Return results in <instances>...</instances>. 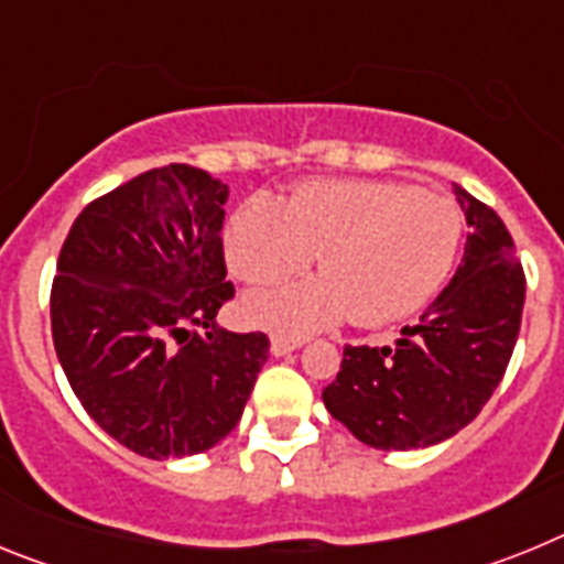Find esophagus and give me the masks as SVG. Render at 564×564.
I'll return each mask as SVG.
<instances>
[{
    "mask_svg": "<svg viewBox=\"0 0 564 564\" xmlns=\"http://www.w3.org/2000/svg\"><path fill=\"white\" fill-rule=\"evenodd\" d=\"M299 347H302V338L282 336V333H273V336H271V352H273V356H288V352L299 350Z\"/></svg>",
    "mask_w": 564,
    "mask_h": 564,
    "instance_id": "esophagus-1",
    "label": "esophagus"
}]
</instances>
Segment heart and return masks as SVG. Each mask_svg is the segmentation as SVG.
Returning a JSON list of instances; mask_svg holds the SVG:
<instances>
[{
    "mask_svg": "<svg viewBox=\"0 0 564 564\" xmlns=\"http://www.w3.org/2000/svg\"><path fill=\"white\" fill-rule=\"evenodd\" d=\"M460 237L463 212L441 194L406 183H305L285 206L248 197L228 223L226 257L239 279L273 285L322 251L325 273L242 302L253 325L311 333L350 316L390 325L423 311L446 285Z\"/></svg>",
    "mask_w": 564,
    "mask_h": 564,
    "instance_id": "heart-1",
    "label": "heart"
}]
</instances>
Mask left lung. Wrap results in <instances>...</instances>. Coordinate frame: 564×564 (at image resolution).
<instances>
[{"instance_id": "1", "label": "left lung", "mask_w": 564, "mask_h": 564, "mask_svg": "<svg viewBox=\"0 0 564 564\" xmlns=\"http://www.w3.org/2000/svg\"><path fill=\"white\" fill-rule=\"evenodd\" d=\"M466 251L452 282L392 347H344L327 412L372 449H426L475 421L502 381L525 305L514 239L486 203L455 186Z\"/></svg>"}]
</instances>
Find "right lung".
<instances>
[{"label":"right lung","mask_w":564,"mask_h":564,"mask_svg":"<svg viewBox=\"0 0 564 564\" xmlns=\"http://www.w3.org/2000/svg\"><path fill=\"white\" fill-rule=\"evenodd\" d=\"M226 200V183L203 169H152L89 203L58 253V364L87 415L149 460L217 446L268 361L265 333L214 322L234 296Z\"/></svg>","instance_id":"add662e5"}]
</instances>
